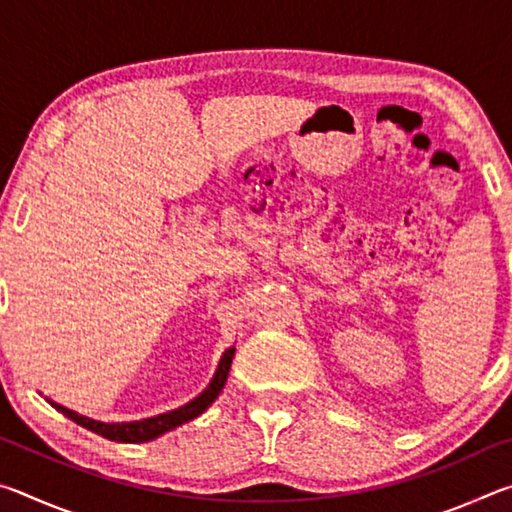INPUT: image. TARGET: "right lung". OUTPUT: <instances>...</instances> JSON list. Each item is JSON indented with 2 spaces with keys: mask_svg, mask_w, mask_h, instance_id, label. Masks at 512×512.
Here are the masks:
<instances>
[{
  "mask_svg": "<svg viewBox=\"0 0 512 512\" xmlns=\"http://www.w3.org/2000/svg\"><path fill=\"white\" fill-rule=\"evenodd\" d=\"M232 357H235V348H228L223 352L219 368H216L210 386H207L201 395L194 397L192 402L180 406V409L153 415V418H144V420H135V422H99V420L85 418V415H79L72 409H65V406H60L51 400H47V402L54 406L56 411L67 415L69 420H74L76 424H81V427L99 433V436H103V438L117 440V443H149V440L162 436V433H167L171 429L180 427V424L198 418V415H201L207 406H210L216 397H219V393L225 386V381H228Z\"/></svg>",
  "mask_w": 512,
  "mask_h": 512,
  "instance_id": "1",
  "label": "right lung"
}]
</instances>
